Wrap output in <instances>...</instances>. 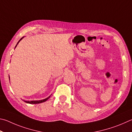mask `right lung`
I'll use <instances>...</instances> for the list:
<instances>
[{"instance_id": "right-lung-1", "label": "right lung", "mask_w": 132, "mask_h": 132, "mask_svg": "<svg viewBox=\"0 0 132 132\" xmlns=\"http://www.w3.org/2000/svg\"><path fill=\"white\" fill-rule=\"evenodd\" d=\"M24 38V37H22V38L20 39V40L18 42V43H17V45H18V43H19V42L21 40V39ZM17 45L15 46V47H16V46H17ZM50 97V96H49V97H47L46 98H45V99H43V100H39V101H25V103H29V104H39V103H43V102H45V101H46V100H47L48 98H49Z\"/></svg>"}]
</instances>
